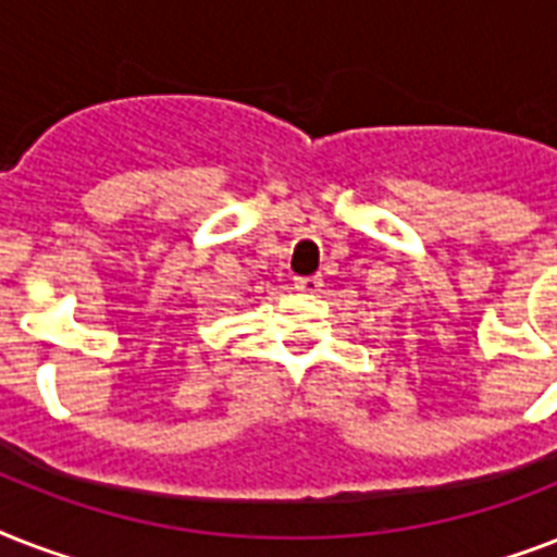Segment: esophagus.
Wrapping results in <instances>:
<instances>
[{"instance_id":"esophagus-1","label":"esophagus","mask_w":557,"mask_h":557,"mask_svg":"<svg viewBox=\"0 0 557 557\" xmlns=\"http://www.w3.org/2000/svg\"><path fill=\"white\" fill-rule=\"evenodd\" d=\"M323 277L321 274H312V277H295V288L297 292H306V295H314V292H321Z\"/></svg>"}]
</instances>
